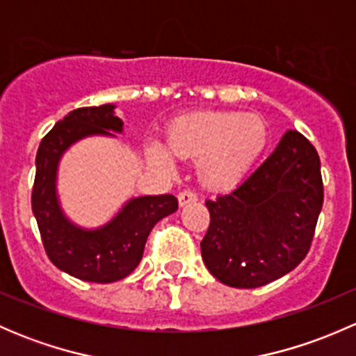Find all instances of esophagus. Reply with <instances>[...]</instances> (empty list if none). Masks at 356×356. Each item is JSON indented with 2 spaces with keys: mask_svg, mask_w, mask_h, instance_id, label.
Here are the masks:
<instances>
[{
  "mask_svg": "<svg viewBox=\"0 0 356 356\" xmlns=\"http://www.w3.org/2000/svg\"><path fill=\"white\" fill-rule=\"evenodd\" d=\"M177 200H179V204H181V207H186V204L198 201V196H196V193H193V191H182V193H179Z\"/></svg>",
  "mask_w": 356,
  "mask_h": 356,
  "instance_id": "1",
  "label": "esophagus"
}]
</instances>
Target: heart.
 <instances>
[{"instance_id":"heart-1","label":"heart","mask_w":356,"mask_h":356,"mask_svg":"<svg viewBox=\"0 0 356 356\" xmlns=\"http://www.w3.org/2000/svg\"><path fill=\"white\" fill-rule=\"evenodd\" d=\"M268 143V127L258 113L196 111L177 117L167 129V146L149 141L148 160L163 170L174 158L196 160L198 181L211 191L238 186L253 168Z\"/></svg>"}]
</instances>
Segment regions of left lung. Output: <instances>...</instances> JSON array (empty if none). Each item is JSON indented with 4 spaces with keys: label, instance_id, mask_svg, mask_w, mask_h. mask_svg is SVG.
Wrapping results in <instances>:
<instances>
[{
    "label": "left lung",
    "instance_id": "8db88e82",
    "mask_svg": "<svg viewBox=\"0 0 356 356\" xmlns=\"http://www.w3.org/2000/svg\"><path fill=\"white\" fill-rule=\"evenodd\" d=\"M324 201L321 158L298 131L236 189L207 200L201 257L215 279L251 289L282 277L307 257Z\"/></svg>",
    "mask_w": 356,
    "mask_h": 356
}]
</instances>
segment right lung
Masks as SVG:
<instances>
[{"mask_svg":"<svg viewBox=\"0 0 356 356\" xmlns=\"http://www.w3.org/2000/svg\"><path fill=\"white\" fill-rule=\"evenodd\" d=\"M122 132L124 122L115 115V105L77 108L56 122L35 155L32 211L42 245L60 270L81 281L108 284L127 277L141 261L146 239L156 222L179 207L172 195L138 196L125 201L106 224L95 229L81 227L67 217L56 189L62 156L81 139L115 138Z\"/></svg>","mask_w":356,"mask_h":356,"instance_id":"right-lung-1","label":"right lung"}]
</instances>
